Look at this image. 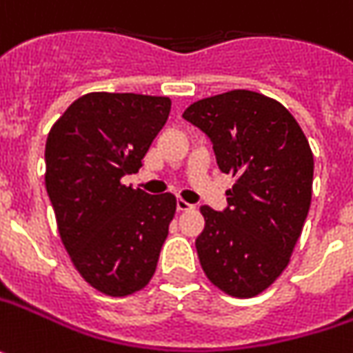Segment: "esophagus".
Listing matches in <instances>:
<instances>
[{
	"instance_id": "obj_1",
	"label": "esophagus",
	"mask_w": 353,
	"mask_h": 353,
	"mask_svg": "<svg viewBox=\"0 0 353 353\" xmlns=\"http://www.w3.org/2000/svg\"><path fill=\"white\" fill-rule=\"evenodd\" d=\"M193 209V205L188 203L185 199H177V211H191Z\"/></svg>"
}]
</instances>
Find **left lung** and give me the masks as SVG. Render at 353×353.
I'll return each instance as SVG.
<instances>
[{
	"mask_svg": "<svg viewBox=\"0 0 353 353\" xmlns=\"http://www.w3.org/2000/svg\"><path fill=\"white\" fill-rule=\"evenodd\" d=\"M183 119L211 139L221 172L236 177L223 213L201 207V268L226 295L256 297L283 274L309 214V140L279 101L248 90L199 99Z\"/></svg>",
	"mask_w": 353,
	"mask_h": 353,
	"instance_id": "8db88e82",
	"label": "left lung"
}]
</instances>
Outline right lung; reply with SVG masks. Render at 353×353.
<instances>
[{
    "label": "right lung",
    "mask_w": 353,
    "mask_h": 353,
    "mask_svg": "<svg viewBox=\"0 0 353 353\" xmlns=\"http://www.w3.org/2000/svg\"><path fill=\"white\" fill-rule=\"evenodd\" d=\"M170 109V97L85 93L46 139L44 183L62 244L79 275L109 297L148 285L176 214V195L121 183L140 170Z\"/></svg>",
    "instance_id": "right-lung-1"
}]
</instances>
